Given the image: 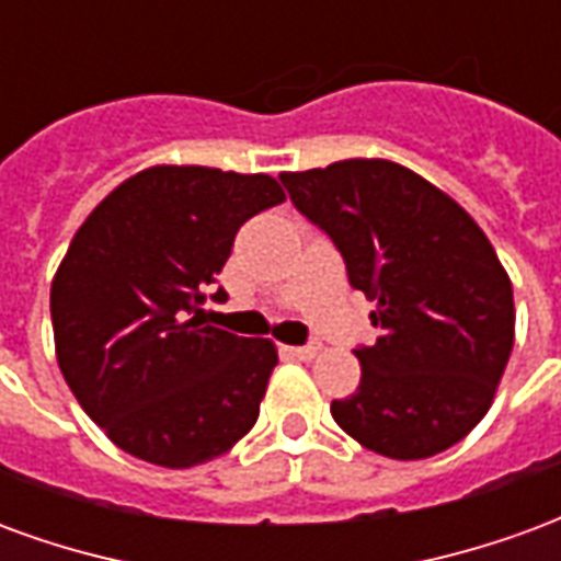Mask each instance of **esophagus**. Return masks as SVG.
<instances>
[{"label":"esophagus","mask_w":561,"mask_h":561,"mask_svg":"<svg viewBox=\"0 0 561 561\" xmlns=\"http://www.w3.org/2000/svg\"><path fill=\"white\" fill-rule=\"evenodd\" d=\"M285 352L294 354L297 360H312L321 348H318V345H291V348H285Z\"/></svg>","instance_id":"esophagus-1"}]
</instances>
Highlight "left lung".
I'll list each match as a JSON object with an SVG mask.
<instances>
[{"label":"left lung","instance_id":"8db88e82","mask_svg":"<svg viewBox=\"0 0 561 561\" xmlns=\"http://www.w3.org/2000/svg\"><path fill=\"white\" fill-rule=\"evenodd\" d=\"M294 207L340 249L378 340L354 348L360 388L330 414L390 459L442 454L493 405L514 348V291L466 209L388 159L282 173Z\"/></svg>","mask_w":561,"mask_h":561}]
</instances>
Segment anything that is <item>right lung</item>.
I'll use <instances>...</instances> for the list:
<instances>
[{
  "label": "right lung",
  "mask_w": 561,
  "mask_h": 561,
  "mask_svg": "<svg viewBox=\"0 0 561 561\" xmlns=\"http://www.w3.org/2000/svg\"><path fill=\"white\" fill-rule=\"evenodd\" d=\"M282 201L267 173L156 164L78 228L50 285L56 360L126 454L192 469L255 426L276 345L209 328L201 304L240 225Z\"/></svg>",
  "instance_id": "obj_1"
}]
</instances>
